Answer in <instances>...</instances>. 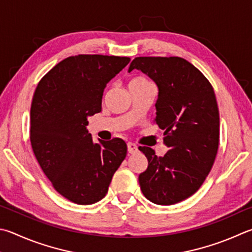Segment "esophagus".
<instances>
[{
	"label": "esophagus",
	"instance_id": "1",
	"mask_svg": "<svg viewBox=\"0 0 252 252\" xmlns=\"http://www.w3.org/2000/svg\"><path fill=\"white\" fill-rule=\"evenodd\" d=\"M127 151H129V153L131 154L136 153L138 152V146H136V144L132 143V142H127Z\"/></svg>",
	"mask_w": 252,
	"mask_h": 252
}]
</instances>
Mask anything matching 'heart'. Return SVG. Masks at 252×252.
<instances>
[{"label":"heart","mask_w":252,"mask_h":252,"mask_svg":"<svg viewBox=\"0 0 252 252\" xmlns=\"http://www.w3.org/2000/svg\"><path fill=\"white\" fill-rule=\"evenodd\" d=\"M145 84H150V81L148 79H145L144 77H134L133 79H131L129 82V88L133 86H140V85H145Z\"/></svg>","instance_id":"b5f03b06"}]
</instances>
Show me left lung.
I'll return each mask as SVG.
<instances>
[{
  "instance_id": "1",
  "label": "left lung",
  "mask_w": 252,
  "mask_h": 252,
  "mask_svg": "<svg viewBox=\"0 0 252 252\" xmlns=\"http://www.w3.org/2000/svg\"><path fill=\"white\" fill-rule=\"evenodd\" d=\"M139 69L158 88L154 122L164 131L168 149L159 158L148 146V168L139 175L150 202L173 205L189 198L203 185L219 145V111L208 79L181 57H136L129 71Z\"/></svg>"
}]
</instances>
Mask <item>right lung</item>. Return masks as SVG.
I'll return each instance as SVG.
<instances>
[{
	"instance_id": "obj_1",
	"label": "right lung",
	"mask_w": 252,
	"mask_h": 252,
	"mask_svg": "<svg viewBox=\"0 0 252 252\" xmlns=\"http://www.w3.org/2000/svg\"><path fill=\"white\" fill-rule=\"evenodd\" d=\"M131 59L103 55L67 57L36 87L30 140L36 159L59 194L90 205L108 193L126 155L122 139L94 143L87 118L101 111L103 90Z\"/></svg>"
}]
</instances>
